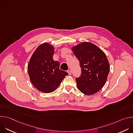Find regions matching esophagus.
<instances>
[{
    "instance_id": "obj_1",
    "label": "esophagus",
    "mask_w": 133,
    "mask_h": 133,
    "mask_svg": "<svg viewBox=\"0 0 133 133\" xmlns=\"http://www.w3.org/2000/svg\"><path fill=\"white\" fill-rule=\"evenodd\" d=\"M67 72L68 73V75H70L71 74V71L70 70H68L67 71Z\"/></svg>"
}]
</instances>
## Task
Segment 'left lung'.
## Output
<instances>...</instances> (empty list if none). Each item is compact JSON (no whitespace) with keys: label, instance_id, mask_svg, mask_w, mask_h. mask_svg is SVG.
<instances>
[{"label":"left lung","instance_id":"obj_1","mask_svg":"<svg viewBox=\"0 0 133 133\" xmlns=\"http://www.w3.org/2000/svg\"><path fill=\"white\" fill-rule=\"evenodd\" d=\"M71 49L82 68L81 76L76 79L78 89L87 95L97 93L105 85L109 72L105 54L90 42H82Z\"/></svg>","mask_w":133,"mask_h":133}]
</instances>
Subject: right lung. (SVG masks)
<instances>
[{
  "instance_id": "right-lung-1",
  "label": "right lung",
  "mask_w": 133,
  "mask_h": 133,
  "mask_svg": "<svg viewBox=\"0 0 133 133\" xmlns=\"http://www.w3.org/2000/svg\"><path fill=\"white\" fill-rule=\"evenodd\" d=\"M54 46L44 43L32 54L28 64V73L34 86L44 93L53 92L68 74L59 69L60 64L53 59Z\"/></svg>"
}]
</instances>
